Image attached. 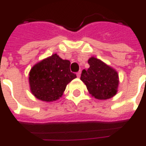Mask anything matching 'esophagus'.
Segmentation results:
<instances>
[{
  "label": "esophagus",
  "mask_w": 146,
  "mask_h": 146,
  "mask_svg": "<svg viewBox=\"0 0 146 146\" xmlns=\"http://www.w3.org/2000/svg\"><path fill=\"white\" fill-rule=\"evenodd\" d=\"M80 74H81V71H79L78 73H76V76H77V77H80Z\"/></svg>",
  "instance_id": "obj_1"
}]
</instances>
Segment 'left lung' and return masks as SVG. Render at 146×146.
Segmentation results:
<instances>
[{
    "label": "left lung",
    "mask_w": 146,
    "mask_h": 146,
    "mask_svg": "<svg viewBox=\"0 0 146 146\" xmlns=\"http://www.w3.org/2000/svg\"><path fill=\"white\" fill-rule=\"evenodd\" d=\"M88 70H84L80 80L85 84L89 93L97 99L106 100L116 95L119 76L116 70L95 57L88 59Z\"/></svg>",
    "instance_id": "obj_1"
}]
</instances>
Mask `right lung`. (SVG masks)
Returning <instances> with one entry per match:
<instances>
[{"label":"right lung","mask_w":146,"mask_h":146,"mask_svg":"<svg viewBox=\"0 0 146 146\" xmlns=\"http://www.w3.org/2000/svg\"><path fill=\"white\" fill-rule=\"evenodd\" d=\"M70 62L62 59L57 54L45 58L30 70V91L41 101H56L62 97L66 87L76 78L70 71Z\"/></svg>","instance_id":"add662e5"}]
</instances>
